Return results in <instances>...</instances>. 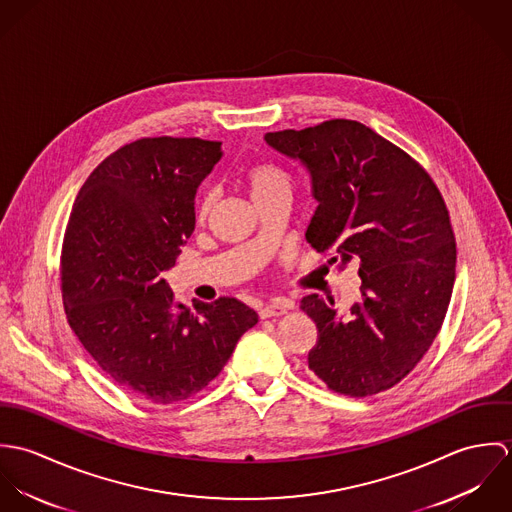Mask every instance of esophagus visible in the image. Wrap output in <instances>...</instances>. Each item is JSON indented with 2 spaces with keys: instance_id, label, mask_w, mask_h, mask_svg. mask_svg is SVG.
<instances>
[{
  "instance_id": "obj_1",
  "label": "esophagus",
  "mask_w": 512,
  "mask_h": 512,
  "mask_svg": "<svg viewBox=\"0 0 512 512\" xmlns=\"http://www.w3.org/2000/svg\"><path fill=\"white\" fill-rule=\"evenodd\" d=\"M293 307L292 299L288 297H274L270 299V303H266L264 307H260V317L262 319H268V317H280V315H286Z\"/></svg>"
}]
</instances>
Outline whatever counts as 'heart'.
<instances>
[{
    "label": "heart",
    "mask_w": 512,
    "mask_h": 512,
    "mask_svg": "<svg viewBox=\"0 0 512 512\" xmlns=\"http://www.w3.org/2000/svg\"><path fill=\"white\" fill-rule=\"evenodd\" d=\"M246 185H248V191H250V197L252 201H258L270 193H276V191H290V179L288 175L274 163H258L254 167L248 169L246 173ZM215 191H205L201 201H199V209H197V215L199 219H207L213 205H215Z\"/></svg>",
    "instance_id": "heart-1"
}]
</instances>
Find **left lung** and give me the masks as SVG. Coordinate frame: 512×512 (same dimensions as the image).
I'll use <instances>...</instances> for the list:
<instances>
[{"label":"left lung","mask_w":512,"mask_h":512,"mask_svg":"<svg viewBox=\"0 0 512 512\" xmlns=\"http://www.w3.org/2000/svg\"><path fill=\"white\" fill-rule=\"evenodd\" d=\"M299 163L317 209L305 240L331 262L359 264L361 297L347 313L317 293L301 309L317 325L309 368L335 392L363 398L398 384L434 343L455 282V238L430 175L355 120L270 132Z\"/></svg>","instance_id":"obj_1"}]
</instances>
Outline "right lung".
Wrapping results in <instances>:
<instances>
[{"label": "right lung", "instance_id": "add662e5", "mask_svg": "<svg viewBox=\"0 0 512 512\" xmlns=\"http://www.w3.org/2000/svg\"><path fill=\"white\" fill-rule=\"evenodd\" d=\"M220 142L144 138L108 155L76 195L61 256L69 325L132 396L173 404L203 390L258 323L234 297L175 303L163 278L195 230V195Z\"/></svg>", "mask_w": 512, "mask_h": 512}]
</instances>
